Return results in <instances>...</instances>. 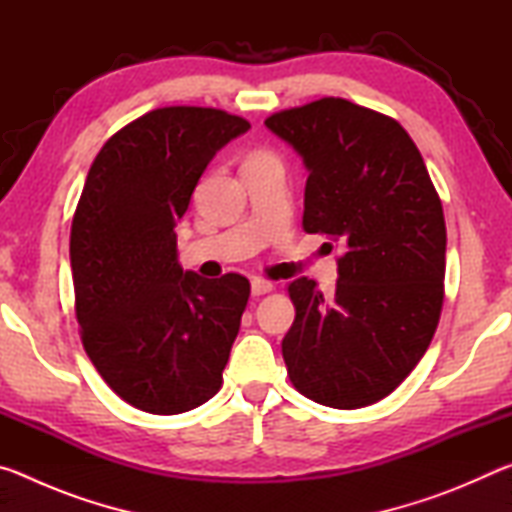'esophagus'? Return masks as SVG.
Masks as SVG:
<instances>
[{"label": "esophagus", "instance_id": "obj_1", "mask_svg": "<svg viewBox=\"0 0 512 512\" xmlns=\"http://www.w3.org/2000/svg\"><path fill=\"white\" fill-rule=\"evenodd\" d=\"M250 289H253V296H264V293L273 291V282L264 280V277H255V280L250 282Z\"/></svg>", "mask_w": 512, "mask_h": 512}]
</instances>
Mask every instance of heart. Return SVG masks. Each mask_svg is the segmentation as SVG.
Returning a JSON list of instances; mask_svg holds the SVG:
<instances>
[{
    "mask_svg": "<svg viewBox=\"0 0 512 512\" xmlns=\"http://www.w3.org/2000/svg\"><path fill=\"white\" fill-rule=\"evenodd\" d=\"M268 155H271V153H253L250 158H268Z\"/></svg>",
    "mask_w": 512,
    "mask_h": 512,
    "instance_id": "obj_1",
    "label": "heart"
}]
</instances>
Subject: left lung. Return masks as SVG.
<instances>
[{"label":"left lung","mask_w":512,"mask_h":512,"mask_svg":"<svg viewBox=\"0 0 512 512\" xmlns=\"http://www.w3.org/2000/svg\"><path fill=\"white\" fill-rule=\"evenodd\" d=\"M264 124L309 169L302 228L343 246L339 280L287 284L296 320L282 357L296 391L332 409L391 395L418 366L445 300L443 203L393 117L323 97Z\"/></svg>","instance_id":"8db88e82"}]
</instances>
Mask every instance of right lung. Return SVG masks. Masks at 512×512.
<instances>
[{"instance_id": "obj_1", "label": "right lung", "mask_w": 512, "mask_h": 512, "mask_svg": "<svg viewBox=\"0 0 512 512\" xmlns=\"http://www.w3.org/2000/svg\"><path fill=\"white\" fill-rule=\"evenodd\" d=\"M248 128L216 108H155L103 144L83 185L69 235L81 341L140 411H192L223 384L250 282L183 271L176 223L214 153Z\"/></svg>"}]
</instances>
